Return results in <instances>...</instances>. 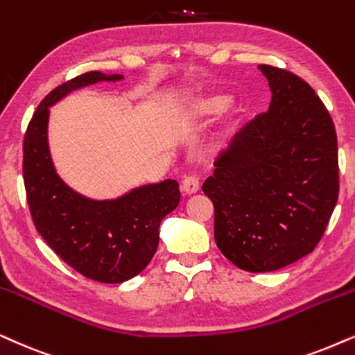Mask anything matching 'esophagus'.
<instances>
[{
	"label": "esophagus",
	"instance_id": "esophagus-1",
	"mask_svg": "<svg viewBox=\"0 0 355 355\" xmlns=\"http://www.w3.org/2000/svg\"><path fill=\"white\" fill-rule=\"evenodd\" d=\"M200 190V180L196 175H187L185 178L182 180V191L185 195H193Z\"/></svg>",
	"mask_w": 355,
	"mask_h": 355
}]
</instances>
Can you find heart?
I'll list each match as a JSON object with an SVG mask.
<instances>
[{"label":"heart","mask_w":355,"mask_h":355,"mask_svg":"<svg viewBox=\"0 0 355 355\" xmlns=\"http://www.w3.org/2000/svg\"><path fill=\"white\" fill-rule=\"evenodd\" d=\"M226 105H227L226 96L214 95V96L206 98V100L200 103V111H203V113H218V111H221L223 107H226Z\"/></svg>","instance_id":"b5f03b06"}]
</instances>
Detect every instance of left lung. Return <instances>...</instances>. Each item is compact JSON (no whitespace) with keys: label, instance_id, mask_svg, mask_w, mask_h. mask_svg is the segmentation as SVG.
I'll return each mask as SVG.
<instances>
[{"label":"left lung","instance_id":"left-lung-1","mask_svg":"<svg viewBox=\"0 0 355 355\" xmlns=\"http://www.w3.org/2000/svg\"><path fill=\"white\" fill-rule=\"evenodd\" d=\"M259 70L270 107L234 134L201 187L214 205L219 250L252 273L313 252L339 195L338 137L316 92L286 70Z\"/></svg>","mask_w":355,"mask_h":355}]
</instances>
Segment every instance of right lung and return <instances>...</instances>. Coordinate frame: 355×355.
<instances>
[{"label": "right lung", "mask_w": 355, "mask_h": 355, "mask_svg": "<svg viewBox=\"0 0 355 355\" xmlns=\"http://www.w3.org/2000/svg\"><path fill=\"white\" fill-rule=\"evenodd\" d=\"M123 78L88 71L52 89L35 110L22 147V177L35 230L65 263L101 284H123L149 266L160 223L180 203V188L172 178L93 200L58 177L49 149L51 107L77 89Z\"/></svg>", "instance_id": "obj_1"}]
</instances>
